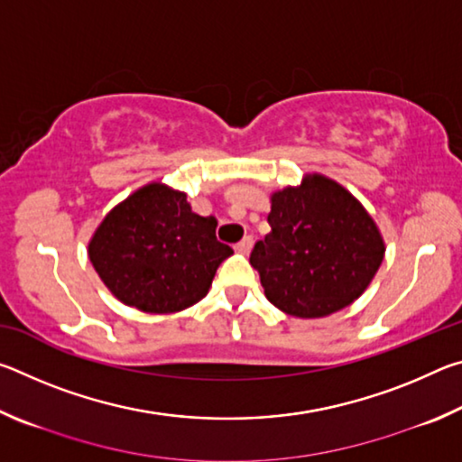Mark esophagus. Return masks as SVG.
<instances>
[{
    "instance_id": "1",
    "label": "esophagus",
    "mask_w": 462,
    "mask_h": 462,
    "mask_svg": "<svg viewBox=\"0 0 462 462\" xmlns=\"http://www.w3.org/2000/svg\"><path fill=\"white\" fill-rule=\"evenodd\" d=\"M253 245H254L253 236H245L234 248H236V253H240V254H248L250 248H253Z\"/></svg>"
}]
</instances>
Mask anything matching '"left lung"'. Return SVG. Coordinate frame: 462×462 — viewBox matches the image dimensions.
<instances>
[{
  "label": "left lung",
  "mask_w": 462,
  "mask_h": 462,
  "mask_svg": "<svg viewBox=\"0 0 462 462\" xmlns=\"http://www.w3.org/2000/svg\"><path fill=\"white\" fill-rule=\"evenodd\" d=\"M271 232L250 253L264 295L295 318L340 311L379 271L385 242L353 193L324 175L271 195Z\"/></svg>",
  "instance_id": "1"
}]
</instances>
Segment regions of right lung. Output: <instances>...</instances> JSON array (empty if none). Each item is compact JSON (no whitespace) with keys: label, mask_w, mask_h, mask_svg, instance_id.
Instances as JSON below:
<instances>
[{"label":"right lung","mask_w":462,"mask_h":462,"mask_svg":"<svg viewBox=\"0 0 462 462\" xmlns=\"http://www.w3.org/2000/svg\"><path fill=\"white\" fill-rule=\"evenodd\" d=\"M216 217L191 212L183 191L140 187L118 203L89 240V261L122 303L173 314L208 295L234 250L216 238Z\"/></svg>","instance_id":"add662e5"}]
</instances>
